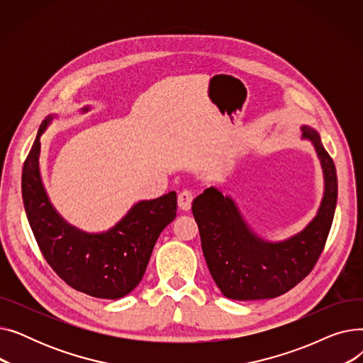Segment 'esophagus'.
<instances>
[{
	"label": "esophagus",
	"instance_id": "34e87169",
	"mask_svg": "<svg viewBox=\"0 0 363 363\" xmlns=\"http://www.w3.org/2000/svg\"><path fill=\"white\" fill-rule=\"evenodd\" d=\"M193 199H194V196H193L191 191H189V189H184V191H181L178 194V206H179L181 211L188 212L189 208H191Z\"/></svg>",
	"mask_w": 363,
	"mask_h": 363
}]
</instances>
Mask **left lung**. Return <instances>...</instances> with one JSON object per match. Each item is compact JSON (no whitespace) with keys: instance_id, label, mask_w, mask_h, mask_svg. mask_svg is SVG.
I'll use <instances>...</instances> for the list:
<instances>
[{"instance_id":"1","label":"left lung","mask_w":363,"mask_h":363,"mask_svg":"<svg viewBox=\"0 0 363 363\" xmlns=\"http://www.w3.org/2000/svg\"><path fill=\"white\" fill-rule=\"evenodd\" d=\"M323 172V197L316 216L303 231L284 241L260 238L244 220L230 196L211 186L193 201L201 249L222 294L233 300L274 298L306 278L325 247L337 206V172L319 133L301 126Z\"/></svg>"}]
</instances>
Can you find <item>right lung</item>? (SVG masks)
<instances>
[{
  "label": "right lung",
  "instance_id": "right-lung-1",
  "mask_svg": "<svg viewBox=\"0 0 363 363\" xmlns=\"http://www.w3.org/2000/svg\"><path fill=\"white\" fill-rule=\"evenodd\" d=\"M54 118L50 114L41 123L23 164L22 197L30 230L52 271L72 289L97 298H121L140 284L160 233L175 219L177 193L138 201L106 233L72 226L51 204L40 172V138Z\"/></svg>",
  "mask_w": 363,
  "mask_h": 363
}]
</instances>
